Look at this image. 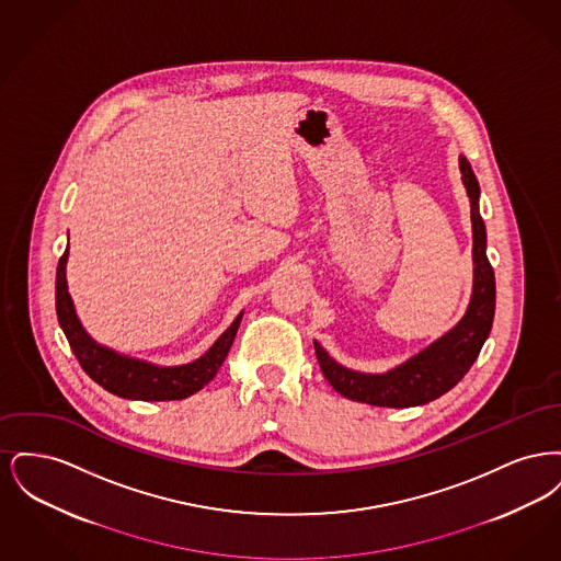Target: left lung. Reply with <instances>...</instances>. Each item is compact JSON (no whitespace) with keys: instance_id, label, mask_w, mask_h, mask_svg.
<instances>
[{"instance_id":"obj_1","label":"left lung","mask_w":561,"mask_h":561,"mask_svg":"<svg viewBox=\"0 0 561 561\" xmlns=\"http://www.w3.org/2000/svg\"><path fill=\"white\" fill-rule=\"evenodd\" d=\"M462 185L471 204L473 290L460 321L444 336L387 373H357L341 366L313 341L325 380L343 398L380 408H412L442 398L469 373L492 330L496 307L494 271L485 256V225L480 214V183L465 156L458 158Z\"/></svg>"}]
</instances>
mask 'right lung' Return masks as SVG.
Masks as SVG:
<instances>
[{
	"instance_id": "right-lung-1",
	"label": "right lung",
	"mask_w": 561,
	"mask_h": 561,
	"mask_svg": "<svg viewBox=\"0 0 561 561\" xmlns=\"http://www.w3.org/2000/svg\"><path fill=\"white\" fill-rule=\"evenodd\" d=\"M67 259L69 248L56 267V316L83 373L94 382L124 400L170 401L185 400L213 380L233 345L243 311L216 339L213 347L188 364L158 366L145 359H134L113 348L103 347L81 325L67 286Z\"/></svg>"
}]
</instances>
